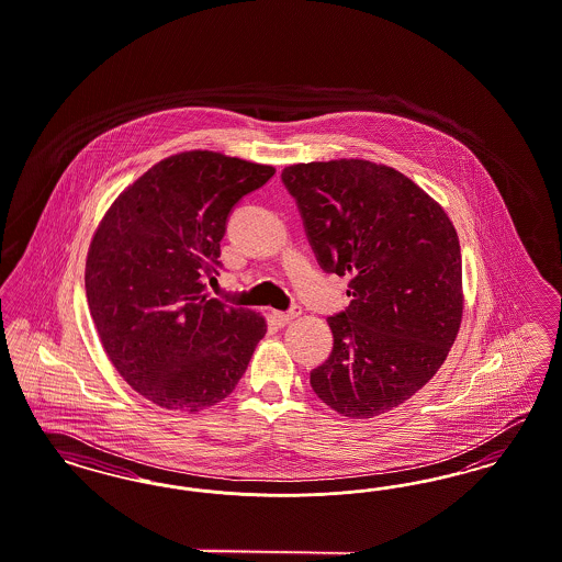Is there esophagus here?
<instances>
[{"label": "esophagus", "mask_w": 562, "mask_h": 562, "mask_svg": "<svg viewBox=\"0 0 562 562\" xmlns=\"http://www.w3.org/2000/svg\"><path fill=\"white\" fill-rule=\"evenodd\" d=\"M300 314H302V311H300V306H293V308H291V311L288 312H272V318L277 321V325L285 327V325H290L293 318H297Z\"/></svg>", "instance_id": "34e87169"}]
</instances>
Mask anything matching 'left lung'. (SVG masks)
Segmentation results:
<instances>
[{
    "label": "left lung",
    "mask_w": 562,
    "mask_h": 562,
    "mask_svg": "<svg viewBox=\"0 0 562 562\" xmlns=\"http://www.w3.org/2000/svg\"><path fill=\"white\" fill-rule=\"evenodd\" d=\"M325 272L350 274V306L327 318L329 358L311 371L327 406L371 418L415 395L462 321V260L448 214L408 177L369 160L283 168Z\"/></svg>",
    "instance_id": "obj_1"
}]
</instances>
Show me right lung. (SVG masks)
<instances>
[{
  "instance_id": "obj_1",
  "label": "right lung",
  "mask_w": 562,
  "mask_h": 562,
  "mask_svg": "<svg viewBox=\"0 0 562 562\" xmlns=\"http://www.w3.org/2000/svg\"><path fill=\"white\" fill-rule=\"evenodd\" d=\"M274 168L193 149L149 168L95 231L87 304L114 369L149 402L200 413L225 400L267 333L260 314L209 297L235 204Z\"/></svg>"
}]
</instances>
